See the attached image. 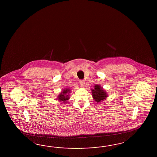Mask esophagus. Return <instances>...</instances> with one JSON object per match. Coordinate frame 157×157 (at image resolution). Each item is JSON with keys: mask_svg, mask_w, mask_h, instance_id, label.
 Returning <instances> with one entry per match:
<instances>
[{"mask_svg": "<svg viewBox=\"0 0 157 157\" xmlns=\"http://www.w3.org/2000/svg\"><path fill=\"white\" fill-rule=\"evenodd\" d=\"M80 84L81 86H83L85 84V81L83 80H80Z\"/></svg>", "mask_w": 157, "mask_h": 157, "instance_id": "esophagus-1", "label": "esophagus"}]
</instances>
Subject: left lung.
I'll list each match as a JSON object with an SVG mask.
<instances>
[{
	"instance_id": "obj_1",
	"label": "left lung",
	"mask_w": 157,
	"mask_h": 157,
	"mask_svg": "<svg viewBox=\"0 0 157 157\" xmlns=\"http://www.w3.org/2000/svg\"><path fill=\"white\" fill-rule=\"evenodd\" d=\"M91 91L93 99L97 103H101L103 100H105L108 97L105 91L99 85H95L94 88L91 89Z\"/></svg>"
}]
</instances>
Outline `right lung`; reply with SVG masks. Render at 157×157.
<instances>
[{"instance_id": "add662e5", "label": "right lung", "mask_w": 157, "mask_h": 157, "mask_svg": "<svg viewBox=\"0 0 157 157\" xmlns=\"http://www.w3.org/2000/svg\"><path fill=\"white\" fill-rule=\"evenodd\" d=\"M70 93V89H67V88L63 89V90L62 91L60 94L57 97V99L60 101H63V103H65L70 99L69 94Z\"/></svg>"}]
</instances>
